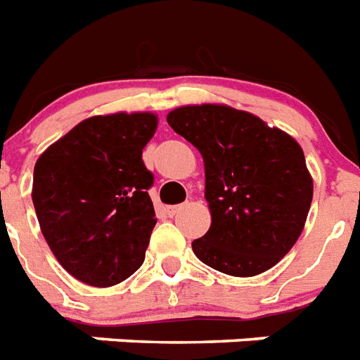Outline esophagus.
Returning <instances> with one entry per match:
<instances>
[{"label":"esophagus","instance_id":"34e87169","mask_svg":"<svg viewBox=\"0 0 360 360\" xmlns=\"http://www.w3.org/2000/svg\"><path fill=\"white\" fill-rule=\"evenodd\" d=\"M182 208H184V204H176V206H167V215H169V217H174V215H176Z\"/></svg>","mask_w":360,"mask_h":360}]
</instances>
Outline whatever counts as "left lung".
Masks as SVG:
<instances>
[{
	"instance_id": "left-lung-1",
	"label": "left lung",
	"mask_w": 360,
	"mask_h": 360,
	"mask_svg": "<svg viewBox=\"0 0 360 360\" xmlns=\"http://www.w3.org/2000/svg\"><path fill=\"white\" fill-rule=\"evenodd\" d=\"M167 122L202 154L212 225L191 243L206 266L232 277L267 271L294 247L312 202L297 141L245 111L188 105Z\"/></svg>"
}]
</instances>
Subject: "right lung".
<instances>
[{
    "instance_id": "1",
    "label": "right lung",
    "mask_w": 360,
    "mask_h": 360,
    "mask_svg": "<svg viewBox=\"0 0 360 360\" xmlns=\"http://www.w3.org/2000/svg\"><path fill=\"white\" fill-rule=\"evenodd\" d=\"M152 113L91 117L37 160L33 204L51 252L72 277L108 288L145 260L156 214L143 148Z\"/></svg>"
}]
</instances>
